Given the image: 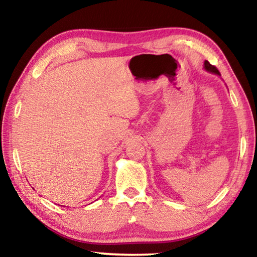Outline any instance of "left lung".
<instances>
[{
  "label": "left lung",
  "mask_w": 257,
  "mask_h": 257,
  "mask_svg": "<svg viewBox=\"0 0 257 257\" xmlns=\"http://www.w3.org/2000/svg\"><path fill=\"white\" fill-rule=\"evenodd\" d=\"M204 68H205V70L210 71V72H212V73H216V75H220V72H219V70H217V69H216V67L212 66V64H211L210 62H208V61H205V62H204Z\"/></svg>",
  "instance_id": "left-lung-1"
}]
</instances>
